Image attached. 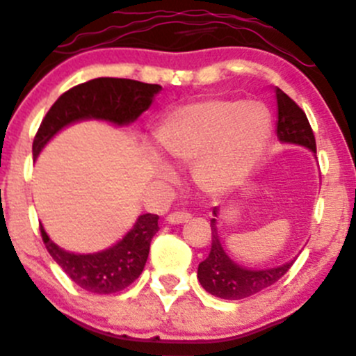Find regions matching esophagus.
<instances>
[{"label":"esophagus","mask_w":356,"mask_h":356,"mask_svg":"<svg viewBox=\"0 0 356 356\" xmlns=\"http://www.w3.org/2000/svg\"><path fill=\"white\" fill-rule=\"evenodd\" d=\"M191 215L189 213H184V211H177V213H170V215H167V222L172 223V225H181V223H186L189 222Z\"/></svg>","instance_id":"1"}]
</instances>
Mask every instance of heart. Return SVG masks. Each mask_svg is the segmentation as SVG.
<instances>
[{
	"label": "heart",
	"instance_id": "b5f03b06",
	"mask_svg": "<svg viewBox=\"0 0 356 356\" xmlns=\"http://www.w3.org/2000/svg\"><path fill=\"white\" fill-rule=\"evenodd\" d=\"M269 133L271 112L259 100L208 99L170 112L156 129V140L177 162L197 159V188L220 196L249 174Z\"/></svg>",
	"mask_w": 356,
	"mask_h": 356
}]
</instances>
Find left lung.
Masks as SVG:
<instances>
[{
	"label": "left lung",
	"instance_id": "left-lung-1",
	"mask_svg": "<svg viewBox=\"0 0 356 356\" xmlns=\"http://www.w3.org/2000/svg\"><path fill=\"white\" fill-rule=\"evenodd\" d=\"M276 102H278V124L276 134L280 141L291 145H300L316 153V138L310 128L305 112L276 87ZM213 215H218V208L213 209ZM293 261L282 266L269 269H247L227 256L220 241L216 218H211V250L208 257L197 266V280L208 293L225 300H241L264 288L275 285L280 278L291 268Z\"/></svg>",
	"mask_w": 356,
	"mask_h": 356
}]
</instances>
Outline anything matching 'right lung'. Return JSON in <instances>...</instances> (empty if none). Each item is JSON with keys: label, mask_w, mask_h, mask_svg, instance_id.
<instances>
[{"label": "right lung", "mask_w": 356, "mask_h": 356, "mask_svg": "<svg viewBox=\"0 0 356 356\" xmlns=\"http://www.w3.org/2000/svg\"><path fill=\"white\" fill-rule=\"evenodd\" d=\"M160 90V85L128 78H95L70 88L52 104L40 122L32 145L33 159L54 134L76 121L100 119L118 126L136 121L152 106ZM39 228L46 249L71 282L92 293L109 295L124 290L141 275L148 259L149 242L159 232V215H140L118 244L93 254L68 252L51 241L42 225Z\"/></svg>", "instance_id": "right-lung-1"}]
</instances>
